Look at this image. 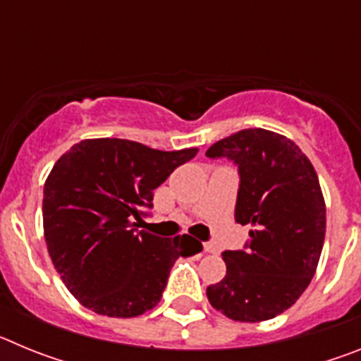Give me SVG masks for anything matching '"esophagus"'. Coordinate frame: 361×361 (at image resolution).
Masks as SVG:
<instances>
[{"label": "esophagus", "instance_id": "obj_1", "mask_svg": "<svg viewBox=\"0 0 361 361\" xmlns=\"http://www.w3.org/2000/svg\"><path fill=\"white\" fill-rule=\"evenodd\" d=\"M204 251H206V253H216L215 244H213V242H206V244H204Z\"/></svg>", "mask_w": 361, "mask_h": 361}]
</instances>
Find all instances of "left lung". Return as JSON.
I'll use <instances>...</instances> for the list:
<instances>
[{
    "label": "left lung",
    "instance_id": "8db88e82",
    "mask_svg": "<svg viewBox=\"0 0 361 361\" xmlns=\"http://www.w3.org/2000/svg\"><path fill=\"white\" fill-rule=\"evenodd\" d=\"M238 166L235 220L250 224L245 250L224 251L226 276L206 289L235 322H264L291 307L314 276L325 238V202L305 153L280 133L247 128L209 146Z\"/></svg>",
    "mask_w": 361,
    "mask_h": 361
}]
</instances>
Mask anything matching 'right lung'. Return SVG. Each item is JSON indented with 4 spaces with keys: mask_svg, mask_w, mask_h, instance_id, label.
Masks as SVG:
<instances>
[{
    "mask_svg": "<svg viewBox=\"0 0 361 361\" xmlns=\"http://www.w3.org/2000/svg\"><path fill=\"white\" fill-rule=\"evenodd\" d=\"M197 148L161 152L126 139H86L54 164L43 190V228L54 267L86 309L133 318L161 302L188 235L162 238L137 223L153 190L195 157Z\"/></svg>",
    "mask_w": 361,
    "mask_h": 361,
    "instance_id": "right-lung-1",
    "label": "right lung"
}]
</instances>
